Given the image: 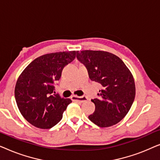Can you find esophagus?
Segmentation results:
<instances>
[{"mask_svg": "<svg viewBox=\"0 0 160 160\" xmlns=\"http://www.w3.org/2000/svg\"><path fill=\"white\" fill-rule=\"evenodd\" d=\"M71 100H75V101L80 102H84L87 100V98H85V97H78V96L73 95L71 97Z\"/></svg>", "mask_w": 160, "mask_h": 160, "instance_id": "esophagus-1", "label": "esophagus"}]
</instances>
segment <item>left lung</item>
<instances>
[{"mask_svg":"<svg viewBox=\"0 0 160 160\" xmlns=\"http://www.w3.org/2000/svg\"><path fill=\"white\" fill-rule=\"evenodd\" d=\"M76 58L87 68L89 78L102 85L98 98L92 100L95 111L89 120L100 128L117 124L135 100V82L130 70L119 57L108 52L78 51Z\"/></svg>","mask_w":160,"mask_h":160,"instance_id":"left-lung-1","label":"left lung"}]
</instances>
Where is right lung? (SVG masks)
Here are the masks:
<instances>
[{
  "instance_id": "right-lung-1",
  "label": "right lung",
  "mask_w": 160,
  "mask_h": 160,
  "mask_svg": "<svg viewBox=\"0 0 160 160\" xmlns=\"http://www.w3.org/2000/svg\"><path fill=\"white\" fill-rule=\"evenodd\" d=\"M76 51L42 55L30 63L20 74L15 87L18 108L27 121L38 128L50 129L62 119L72 102L55 94V84L65 65L76 58Z\"/></svg>"
}]
</instances>
